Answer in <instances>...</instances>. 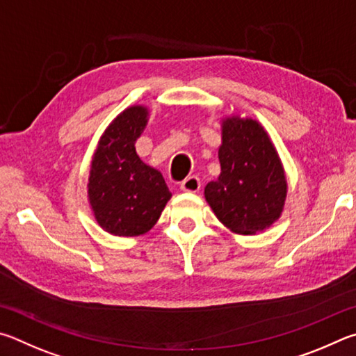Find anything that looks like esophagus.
<instances>
[{
    "mask_svg": "<svg viewBox=\"0 0 356 356\" xmlns=\"http://www.w3.org/2000/svg\"><path fill=\"white\" fill-rule=\"evenodd\" d=\"M200 179H198L197 177H188L184 179V181H181V191L183 192H198L200 191Z\"/></svg>",
    "mask_w": 356,
    "mask_h": 356,
    "instance_id": "1",
    "label": "esophagus"
}]
</instances>
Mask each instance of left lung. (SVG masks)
I'll use <instances>...</instances> for the list:
<instances>
[{"instance_id": "1", "label": "left lung", "mask_w": 356, "mask_h": 356, "mask_svg": "<svg viewBox=\"0 0 356 356\" xmlns=\"http://www.w3.org/2000/svg\"><path fill=\"white\" fill-rule=\"evenodd\" d=\"M220 139V173L204 188V200L232 233L264 232L282 217L288 198L282 158L266 128L252 117H222Z\"/></svg>"}]
</instances>
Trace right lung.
Wrapping results in <instances>:
<instances>
[{
    "label": "right lung",
    "instance_id": "obj_1",
    "mask_svg": "<svg viewBox=\"0 0 356 356\" xmlns=\"http://www.w3.org/2000/svg\"><path fill=\"white\" fill-rule=\"evenodd\" d=\"M148 120V106H128L103 131L92 154L87 202L102 229L118 238L148 233L172 198L162 173L136 152Z\"/></svg>",
    "mask_w": 356,
    "mask_h": 356
}]
</instances>
